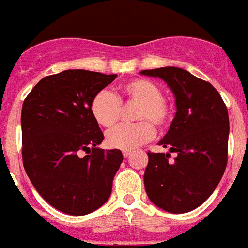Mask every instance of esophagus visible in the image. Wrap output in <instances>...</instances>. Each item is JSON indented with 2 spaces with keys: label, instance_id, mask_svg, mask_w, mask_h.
<instances>
[{
  "label": "esophagus",
  "instance_id": "1",
  "mask_svg": "<svg viewBox=\"0 0 248 248\" xmlns=\"http://www.w3.org/2000/svg\"><path fill=\"white\" fill-rule=\"evenodd\" d=\"M122 154H124V157H128V156L131 155V151H124V153H122Z\"/></svg>",
  "mask_w": 248,
  "mask_h": 248
}]
</instances>
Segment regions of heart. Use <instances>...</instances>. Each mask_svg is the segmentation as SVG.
I'll return each instance as SVG.
<instances>
[{"mask_svg": "<svg viewBox=\"0 0 248 248\" xmlns=\"http://www.w3.org/2000/svg\"><path fill=\"white\" fill-rule=\"evenodd\" d=\"M136 102L134 118L139 122L121 124L106 135V143L112 149L130 151L151 140L155 128L168 127L172 117L170 105L163 98V92L154 82L145 78H135L124 83L116 97L109 91H99L91 101L89 109L95 122L102 127H112L120 118L121 102Z\"/></svg>", "mask_w": 248, "mask_h": 248, "instance_id": "b5f03b06", "label": "heart"}]
</instances>
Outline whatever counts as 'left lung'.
Wrapping results in <instances>:
<instances>
[{"mask_svg":"<svg viewBox=\"0 0 248 248\" xmlns=\"http://www.w3.org/2000/svg\"><path fill=\"white\" fill-rule=\"evenodd\" d=\"M159 77L175 97L176 113L159 142L176 153L149 151L143 183L154 204L169 213H186L207 201L227 166L230 120L223 99L211 83L175 66L142 70Z\"/></svg>","mask_w":248,"mask_h":248,"instance_id":"1","label":"left lung"}]
</instances>
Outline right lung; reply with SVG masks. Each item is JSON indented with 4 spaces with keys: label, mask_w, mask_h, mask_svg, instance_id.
I'll use <instances>...</instances> for the list:
<instances>
[{
    "label": "right lung",
    "mask_w": 248,
    "mask_h": 248,
    "mask_svg": "<svg viewBox=\"0 0 248 248\" xmlns=\"http://www.w3.org/2000/svg\"><path fill=\"white\" fill-rule=\"evenodd\" d=\"M117 74L83 69L47 76L25 98L21 111L22 163L50 205L72 216L98 209L109 198L124 156L97 145L105 136L89 105ZM89 153L83 158L80 153Z\"/></svg>",
    "instance_id": "add662e5"
}]
</instances>
